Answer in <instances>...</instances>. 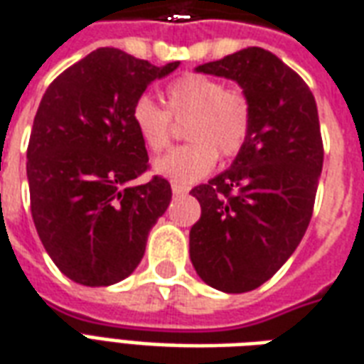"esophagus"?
Segmentation results:
<instances>
[{"label": "esophagus", "mask_w": 364, "mask_h": 364, "mask_svg": "<svg viewBox=\"0 0 364 364\" xmlns=\"http://www.w3.org/2000/svg\"><path fill=\"white\" fill-rule=\"evenodd\" d=\"M171 191H173V195H185V193H189V187L181 185V183H171Z\"/></svg>", "instance_id": "1"}]
</instances>
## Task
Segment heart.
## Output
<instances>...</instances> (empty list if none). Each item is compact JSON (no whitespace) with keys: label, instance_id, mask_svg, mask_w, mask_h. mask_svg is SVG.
<instances>
[{"label":"heart","instance_id":"1","mask_svg":"<svg viewBox=\"0 0 364 364\" xmlns=\"http://www.w3.org/2000/svg\"><path fill=\"white\" fill-rule=\"evenodd\" d=\"M132 124L144 146L154 154L167 150L175 124H185L187 146L156 161V173L189 185L203 179L222 158H236L252 134L253 107L247 93L203 74H183L166 87V109L150 95L132 105Z\"/></svg>","mask_w":364,"mask_h":364}]
</instances>
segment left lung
Returning a JSON list of instances; mask_svg holds the SVG:
<instances>
[{"label":"left lung","instance_id":"1","mask_svg":"<svg viewBox=\"0 0 364 364\" xmlns=\"http://www.w3.org/2000/svg\"><path fill=\"white\" fill-rule=\"evenodd\" d=\"M228 77L253 107L252 134L230 169L191 191L200 218L189 253L198 277L222 292L269 281L310 224L323 144L318 107L304 80L259 46L197 68Z\"/></svg>","mask_w":364,"mask_h":364}]
</instances>
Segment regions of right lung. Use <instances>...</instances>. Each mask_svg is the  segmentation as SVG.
Returning <instances> with one entry per match:
<instances>
[{"label": "right lung", "mask_w": 364, "mask_h": 364, "mask_svg": "<svg viewBox=\"0 0 364 364\" xmlns=\"http://www.w3.org/2000/svg\"><path fill=\"white\" fill-rule=\"evenodd\" d=\"M179 62L154 66L119 48H97L48 85L27 148L33 222L56 267L85 287L127 279L142 261L171 185L148 171L132 105Z\"/></svg>", "instance_id": "obj_1"}]
</instances>
